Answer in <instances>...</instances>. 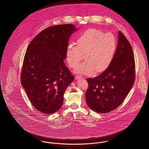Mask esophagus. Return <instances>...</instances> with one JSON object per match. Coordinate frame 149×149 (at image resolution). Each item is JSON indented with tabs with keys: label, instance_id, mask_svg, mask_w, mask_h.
Returning a JSON list of instances; mask_svg holds the SVG:
<instances>
[{
	"label": "esophagus",
	"instance_id": "1",
	"mask_svg": "<svg viewBox=\"0 0 149 149\" xmlns=\"http://www.w3.org/2000/svg\"><path fill=\"white\" fill-rule=\"evenodd\" d=\"M75 78L76 79H83V77L81 75H77L75 77Z\"/></svg>",
	"mask_w": 149,
	"mask_h": 149
}]
</instances>
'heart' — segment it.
<instances>
[{
	"mask_svg": "<svg viewBox=\"0 0 149 149\" xmlns=\"http://www.w3.org/2000/svg\"><path fill=\"white\" fill-rule=\"evenodd\" d=\"M117 47L115 36L105 33L95 28L87 29L80 35L78 45L70 42L66 50L69 66L75 68L83 58L85 61L75 69V72L90 75L95 71L100 72L107 69L112 63Z\"/></svg>",
	"mask_w": 149,
	"mask_h": 149,
	"instance_id": "b5f03b06",
	"label": "heart"
}]
</instances>
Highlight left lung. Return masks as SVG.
<instances>
[{"label": "left lung", "instance_id": "1", "mask_svg": "<svg viewBox=\"0 0 149 149\" xmlns=\"http://www.w3.org/2000/svg\"><path fill=\"white\" fill-rule=\"evenodd\" d=\"M117 50L109 65L99 76L88 78L86 100L92 110L109 112L124 102L135 81V61L131 45L118 32Z\"/></svg>", "mask_w": 149, "mask_h": 149}]
</instances>
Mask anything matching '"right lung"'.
Returning a JSON list of instances; mask_svg holds the SVG:
<instances>
[{
    "label": "right lung",
    "mask_w": 149,
    "mask_h": 149,
    "mask_svg": "<svg viewBox=\"0 0 149 149\" xmlns=\"http://www.w3.org/2000/svg\"><path fill=\"white\" fill-rule=\"evenodd\" d=\"M78 29L71 24L48 27L37 34L25 54L21 83L34 108L41 112H56L74 79L63 60L71 34Z\"/></svg>",
    "instance_id": "1"
}]
</instances>
